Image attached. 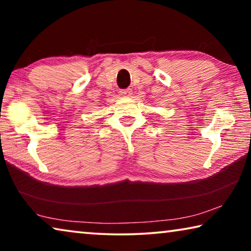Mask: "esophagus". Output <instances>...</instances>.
<instances>
[{"instance_id":"obj_1","label":"esophagus","mask_w":251,"mask_h":251,"mask_svg":"<svg viewBox=\"0 0 251 251\" xmlns=\"http://www.w3.org/2000/svg\"><path fill=\"white\" fill-rule=\"evenodd\" d=\"M121 95L125 96V97H129L131 95V90L130 88H126V90H122L121 91Z\"/></svg>"}]
</instances>
